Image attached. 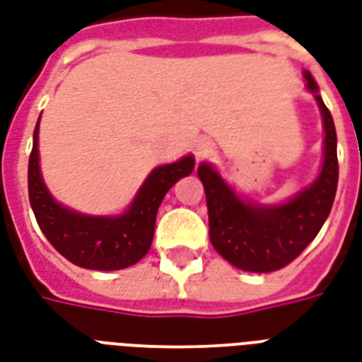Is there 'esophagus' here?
Instances as JSON below:
<instances>
[{
	"label": "esophagus",
	"instance_id": "1",
	"mask_svg": "<svg viewBox=\"0 0 362 362\" xmlns=\"http://www.w3.org/2000/svg\"><path fill=\"white\" fill-rule=\"evenodd\" d=\"M211 153V141L207 140H199L195 144V157L202 159V157H207Z\"/></svg>",
	"mask_w": 362,
	"mask_h": 362
}]
</instances>
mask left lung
<instances>
[{
	"mask_svg": "<svg viewBox=\"0 0 362 362\" xmlns=\"http://www.w3.org/2000/svg\"><path fill=\"white\" fill-rule=\"evenodd\" d=\"M305 88L315 95L324 127L322 167L307 188L282 203L243 199L211 163L197 167L209 211V240L230 264L245 272H274L301 255L330 215L338 189V138L318 84L303 71Z\"/></svg>",
	"mask_w": 362,
	"mask_h": 362,
	"instance_id": "obj_1",
	"label": "left lung"
}]
</instances>
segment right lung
Wrapping results in <instances>:
<instances>
[{
  "label": "right lung",
  "instance_id": "add662e5",
  "mask_svg": "<svg viewBox=\"0 0 362 362\" xmlns=\"http://www.w3.org/2000/svg\"><path fill=\"white\" fill-rule=\"evenodd\" d=\"M40 119L28 160V197L40 228L53 247L72 264L92 270L132 267L151 247L155 218L163 197L176 182L192 174L194 155L155 167L120 215H86L55 202L42 178L38 149Z\"/></svg>",
  "mask_w": 362,
  "mask_h": 362
}]
</instances>
